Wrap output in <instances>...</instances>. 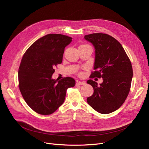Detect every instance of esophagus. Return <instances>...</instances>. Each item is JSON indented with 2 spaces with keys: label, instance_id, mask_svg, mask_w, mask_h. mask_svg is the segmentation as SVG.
<instances>
[{
  "label": "esophagus",
  "instance_id": "34e87169",
  "mask_svg": "<svg viewBox=\"0 0 149 149\" xmlns=\"http://www.w3.org/2000/svg\"><path fill=\"white\" fill-rule=\"evenodd\" d=\"M86 83L84 81H77L76 85H84Z\"/></svg>",
  "mask_w": 149,
  "mask_h": 149
}]
</instances>
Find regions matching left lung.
<instances>
[{
    "instance_id": "1",
    "label": "left lung",
    "mask_w": 149,
    "mask_h": 149,
    "mask_svg": "<svg viewBox=\"0 0 149 149\" xmlns=\"http://www.w3.org/2000/svg\"><path fill=\"white\" fill-rule=\"evenodd\" d=\"M95 49V70L90 78H103L100 85L89 80L93 88L88 103L97 112L107 114L119 109L130 91L133 69L130 59L120 43L106 34L93 33L84 36Z\"/></svg>"
}]
</instances>
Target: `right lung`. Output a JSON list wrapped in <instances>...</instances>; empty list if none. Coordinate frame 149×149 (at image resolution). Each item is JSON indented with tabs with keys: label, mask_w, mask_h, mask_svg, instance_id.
Here are the masks:
<instances>
[{
	"label": "right lung",
	"mask_w": 149,
	"mask_h": 149,
	"mask_svg": "<svg viewBox=\"0 0 149 149\" xmlns=\"http://www.w3.org/2000/svg\"><path fill=\"white\" fill-rule=\"evenodd\" d=\"M72 37L58 34H47L30 46L23 55L19 69V88L27 104L44 115L54 113L64 102L66 91L75 81L65 77L52 79L54 67L61 63L65 47Z\"/></svg>",
	"instance_id": "add662e5"
}]
</instances>
